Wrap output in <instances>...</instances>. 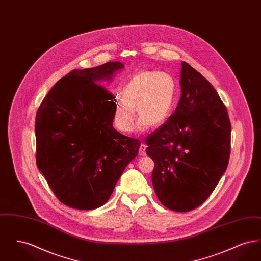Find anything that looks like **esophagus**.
<instances>
[{"label": "esophagus", "instance_id": "34e87169", "mask_svg": "<svg viewBox=\"0 0 261 261\" xmlns=\"http://www.w3.org/2000/svg\"><path fill=\"white\" fill-rule=\"evenodd\" d=\"M146 148H147L146 145L141 144V146H140V148H139V154H140V155H142V156L146 155Z\"/></svg>", "mask_w": 261, "mask_h": 261}]
</instances>
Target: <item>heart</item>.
I'll use <instances>...</instances> for the list:
<instances>
[{
    "label": "heart",
    "instance_id": "obj_1",
    "mask_svg": "<svg viewBox=\"0 0 261 261\" xmlns=\"http://www.w3.org/2000/svg\"><path fill=\"white\" fill-rule=\"evenodd\" d=\"M176 93L172 76L161 71H142L132 76L123 88V95L113 101V123L123 133L133 130L135 108L140 117L137 128L159 127L170 116Z\"/></svg>",
    "mask_w": 261,
    "mask_h": 261
}]
</instances>
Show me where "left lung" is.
Wrapping results in <instances>:
<instances>
[{"instance_id":"obj_1","label":"left lung","mask_w":261,"mask_h":261,"mask_svg":"<svg viewBox=\"0 0 261 261\" xmlns=\"http://www.w3.org/2000/svg\"><path fill=\"white\" fill-rule=\"evenodd\" d=\"M181 99L173 114L146 138L151 181L162 204L178 212L202 204L229 162L231 122L211 83L182 62Z\"/></svg>"}]
</instances>
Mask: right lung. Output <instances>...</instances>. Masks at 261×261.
Segmentation results:
<instances>
[{"instance_id":"add662e5","label":"right lung","mask_w":261,"mask_h":261,"mask_svg":"<svg viewBox=\"0 0 261 261\" xmlns=\"http://www.w3.org/2000/svg\"><path fill=\"white\" fill-rule=\"evenodd\" d=\"M124 64L75 69L41 102L35 121L36 163L56 197L81 211L103 205L141 142L112 126L114 96L99 85Z\"/></svg>"}]
</instances>
